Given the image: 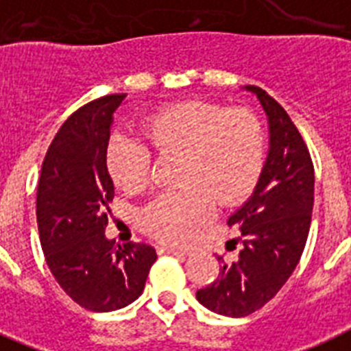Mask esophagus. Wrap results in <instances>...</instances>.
<instances>
[{
	"instance_id": "34e87169",
	"label": "esophagus",
	"mask_w": 351,
	"mask_h": 351,
	"mask_svg": "<svg viewBox=\"0 0 351 351\" xmlns=\"http://www.w3.org/2000/svg\"><path fill=\"white\" fill-rule=\"evenodd\" d=\"M159 254H173V256H186L188 251H182V249H176V247H158Z\"/></svg>"
}]
</instances>
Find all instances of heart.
Returning <instances> with one entry per match:
<instances>
[{
    "label": "heart",
    "mask_w": 351,
    "mask_h": 351,
    "mask_svg": "<svg viewBox=\"0 0 351 351\" xmlns=\"http://www.w3.org/2000/svg\"><path fill=\"white\" fill-rule=\"evenodd\" d=\"M143 136L161 158H181V192L161 193L140 213L145 233L161 242H188L210 221L211 201L233 206L253 192L262 176V121L244 107L226 109L204 100L173 104L145 120ZM106 163L117 186L138 192L149 182L152 150L140 138L114 134Z\"/></svg>",
    "instance_id": "1"
}]
</instances>
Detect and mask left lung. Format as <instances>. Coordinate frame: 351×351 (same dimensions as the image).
Wrapping results in <instances>:
<instances>
[{"instance_id": "8db88e82", "label": "left lung", "mask_w": 351, "mask_h": 351, "mask_svg": "<svg viewBox=\"0 0 351 351\" xmlns=\"http://www.w3.org/2000/svg\"><path fill=\"white\" fill-rule=\"evenodd\" d=\"M247 89L267 112L271 149L254 193L228 219L240 230L239 260L219 256V278L197 291L201 305L230 317L253 314L285 285L305 249L314 206V163L303 136L271 95Z\"/></svg>"}]
</instances>
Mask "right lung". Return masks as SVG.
<instances>
[{"mask_svg":"<svg viewBox=\"0 0 351 351\" xmlns=\"http://www.w3.org/2000/svg\"><path fill=\"white\" fill-rule=\"evenodd\" d=\"M127 95L91 100L71 114L46 152L37 184V228L45 258L62 291L93 312L123 308L145 289L152 245L107 240L114 184L106 149Z\"/></svg>","mask_w":351,"mask_h":351,"instance_id":"right-lung-1","label":"right lung"}]
</instances>
